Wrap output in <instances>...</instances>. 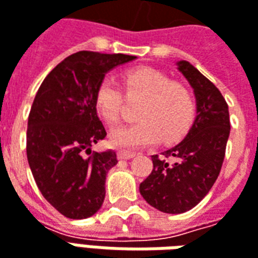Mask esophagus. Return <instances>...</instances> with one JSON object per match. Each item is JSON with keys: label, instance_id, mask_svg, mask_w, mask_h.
I'll return each instance as SVG.
<instances>
[{"label": "esophagus", "instance_id": "obj_1", "mask_svg": "<svg viewBox=\"0 0 258 258\" xmlns=\"http://www.w3.org/2000/svg\"><path fill=\"white\" fill-rule=\"evenodd\" d=\"M137 152H133V151H127V149H120L118 152H117V156L120 158V159H131V158H134L137 156Z\"/></svg>", "mask_w": 258, "mask_h": 258}]
</instances>
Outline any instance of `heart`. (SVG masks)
<instances>
[{
	"label": "heart",
	"mask_w": 258,
	"mask_h": 258,
	"mask_svg": "<svg viewBox=\"0 0 258 258\" xmlns=\"http://www.w3.org/2000/svg\"><path fill=\"white\" fill-rule=\"evenodd\" d=\"M127 96L142 98L137 110L138 121L111 131L110 140L117 147L138 148L179 141L196 118L197 103L192 91L184 84L172 81L162 71L149 67L133 68L123 74ZM123 92L110 77L100 81L95 93V107L107 124H116L123 110Z\"/></svg>",
	"instance_id": "heart-1"
}]
</instances>
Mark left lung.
<instances>
[{"instance_id": "8db88e82", "label": "left lung", "mask_w": 258, "mask_h": 258, "mask_svg": "<svg viewBox=\"0 0 258 258\" xmlns=\"http://www.w3.org/2000/svg\"><path fill=\"white\" fill-rule=\"evenodd\" d=\"M177 68L194 89L197 116L183 141L152 155L154 169L140 184L148 204L166 214H183L208 194L230 133L229 109L219 89L188 61H179Z\"/></svg>"}]
</instances>
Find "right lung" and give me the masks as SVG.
Listing matches in <instances>:
<instances>
[{
	"label": "right lung",
	"instance_id": "obj_1",
	"mask_svg": "<svg viewBox=\"0 0 258 258\" xmlns=\"http://www.w3.org/2000/svg\"><path fill=\"white\" fill-rule=\"evenodd\" d=\"M135 58L78 51L61 61L36 93L26 133L29 166L43 197L64 217L85 219L103 204L106 174L117 155L92 151L106 137L95 93L110 70Z\"/></svg>",
	"mask_w": 258,
	"mask_h": 258
}]
</instances>
